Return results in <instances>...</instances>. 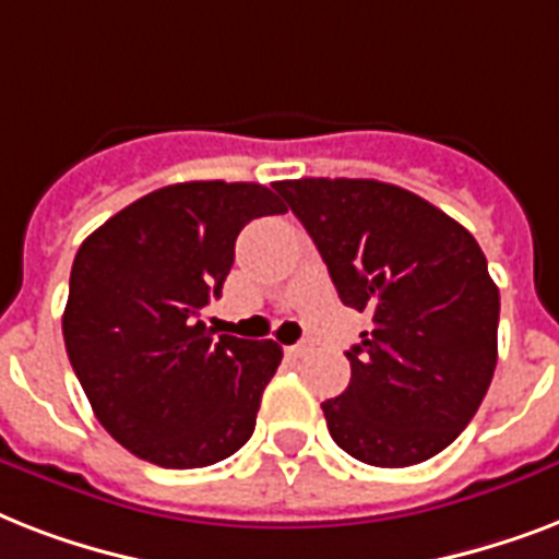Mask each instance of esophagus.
I'll return each instance as SVG.
<instances>
[{"label":"esophagus","mask_w":559,"mask_h":559,"mask_svg":"<svg viewBox=\"0 0 559 559\" xmlns=\"http://www.w3.org/2000/svg\"><path fill=\"white\" fill-rule=\"evenodd\" d=\"M307 350H310V345H307V342H298V345H289L287 354L289 357H305Z\"/></svg>","instance_id":"34e87169"}]
</instances>
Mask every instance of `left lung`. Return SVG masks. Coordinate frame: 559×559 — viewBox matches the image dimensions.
Returning <instances> with one entry per match:
<instances>
[{
	"instance_id": "left-lung-1",
	"label": "left lung",
	"mask_w": 559,
	"mask_h": 559,
	"mask_svg": "<svg viewBox=\"0 0 559 559\" xmlns=\"http://www.w3.org/2000/svg\"><path fill=\"white\" fill-rule=\"evenodd\" d=\"M275 191L313 237L342 305L373 319L345 354L348 389L322 403L331 438L373 467L447 450L496 371L499 289L476 237L377 179H284Z\"/></svg>"
}]
</instances>
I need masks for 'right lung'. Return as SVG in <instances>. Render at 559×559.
I'll return each mask as SVG.
<instances>
[{"label":"right lung","instance_id":"add662e5","mask_svg":"<svg viewBox=\"0 0 559 559\" xmlns=\"http://www.w3.org/2000/svg\"><path fill=\"white\" fill-rule=\"evenodd\" d=\"M287 205L258 182H179L147 193L81 243L63 313L66 354L100 426L168 469L209 467L254 432L278 342L200 322L246 223Z\"/></svg>","mask_w":559,"mask_h":559}]
</instances>
